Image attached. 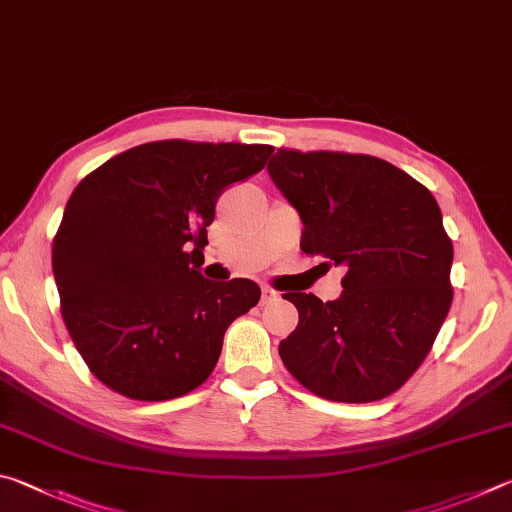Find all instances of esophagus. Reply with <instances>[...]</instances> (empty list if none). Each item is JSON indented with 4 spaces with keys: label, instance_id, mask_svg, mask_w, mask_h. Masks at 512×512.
<instances>
[{
    "label": "esophagus",
    "instance_id": "esophagus-1",
    "mask_svg": "<svg viewBox=\"0 0 512 512\" xmlns=\"http://www.w3.org/2000/svg\"><path fill=\"white\" fill-rule=\"evenodd\" d=\"M274 299H279V292L272 290V288H267V285H265V288L261 290V303L265 306V303H270Z\"/></svg>",
    "mask_w": 512,
    "mask_h": 512
}]
</instances>
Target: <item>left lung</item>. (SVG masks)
Here are the masks:
<instances>
[{
	"label": "left lung",
	"mask_w": 512,
	"mask_h": 512,
	"mask_svg": "<svg viewBox=\"0 0 512 512\" xmlns=\"http://www.w3.org/2000/svg\"><path fill=\"white\" fill-rule=\"evenodd\" d=\"M270 175L299 211L301 251L342 265V297L285 292L299 324L279 344L294 378L319 398L373 402L425 362L450 312L454 247L438 202L389 161L279 148Z\"/></svg>",
	"instance_id": "obj_1"
}]
</instances>
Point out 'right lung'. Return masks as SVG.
I'll return each mask as SVG.
<instances>
[{
  "label": "right lung",
  "mask_w": 512,
  "mask_h": 512,
  "mask_svg": "<svg viewBox=\"0 0 512 512\" xmlns=\"http://www.w3.org/2000/svg\"><path fill=\"white\" fill-rule=\"evenodd\" d=\"M265 143L150 141L80 182L53 236L62 321L98 382L161 402L206 382L233 319L261 299L249 279L206 281L215 202L261 173Z\"/></svg>",
  "instance_id": "right-lung-1"
}]
</instances>
